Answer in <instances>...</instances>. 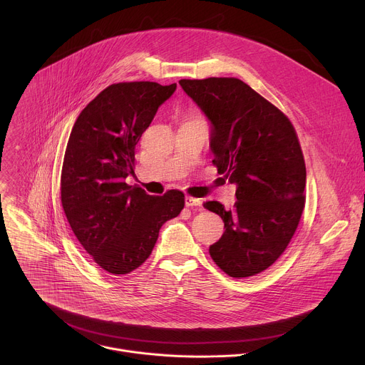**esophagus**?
I'll use <instances>...</instances> for the list:
<instances>
[{
  "instance_id": "obj_1",
  "label": "esophagus",
  "mask_w": 365,
  "mask_h": 365,
  "mask_svg": "<svg viewBox=\"0 0 365 365\" xmlns=\"http://www.w3.org/2000/svg\"><path fill=\"white\" fill-rule=\"evenodd\" d=\"M202 199H197V197H193V196H186L185 197V205L187 206V207H200L202 206Z\"/></svg>"
}]
</instances>
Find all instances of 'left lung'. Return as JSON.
<instances>
[{"mask_svg":"<svg viewBox=\"0 0 365 365\" xmlns=\"http://www.w3.org/2000/svg\"><path fill=\"white\" fill-rule=\"evenodd\" d=\"M179 84L213 126V166L237 185L230 210L216 200L203 203L225 223L209 254L229 277H254L285 252L305 206L307 169L297 132L284 111L239 78Z\"/></svg>","mask_w":365,"mask_h":365,"instance_id":"left-lung-1","label":"left lung"}]
</instances>
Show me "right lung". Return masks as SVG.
I'll return each instance as SVG.
<instances>
[{
	"label": "right lung",
	"mask_w": 365,
	"mask_h": 365,
	"mask_svg": "<svg viewBox=\"0 0 365 365\" xmlns=\"http://www.w3.org/2000/svg\"><path fill=\"white\" fill-rule=\"evenodd\" d=\"M176 83L126 81L106 87L78 114L60 180L61 205L81 247L106 272L126 275L152 254L162 225L185 207L180 190L150 196L126 178L135 150Z\"/></svg>",
	"instance_id": "add662e5"
}]
</instances>
